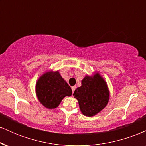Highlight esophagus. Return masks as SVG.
Here are the masks:
<instances>
[{
	"mask_svg": "<svg viewBox=\"0 0 146 146\" xmlns=\"http://www.w3.org/2000/svg\"><path fill=\"white\" fill-rule=\"evenodd\" d=\"M75 88H76V87H75V86H72L71 87V89H72V90H73V93L75 91Z\"/></svg>",
	"mask_w": 146,
	"mask_h": 146,
	"instance_id": "esophagus-1",
	"label": "esophagus"
}]
</instances>
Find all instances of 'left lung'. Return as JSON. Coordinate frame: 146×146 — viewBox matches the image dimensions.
<instances>
[{
    "label": "left lung",
    "mask_w": 146,
    "mask_h": 146,
    "mask_svg": "<svg viewBox=\"0 0 146 146\" xmlns=\"http://www.w3.org/2000/svg\"><path fill=\"white\" fill-rule=\"evenodd\" d=\"M78 101L80 109L84 116L98 115L108 104L110 90L106 80L98 71L86 75L82 80V86L73 94Z\"/></svg>",
    "instance_id": "1"
}]
</instances>
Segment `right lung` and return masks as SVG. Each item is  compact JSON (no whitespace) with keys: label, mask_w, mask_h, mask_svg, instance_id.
<instances>
[{"label":"right lung","mask_w":146,"mask_h":146,"mask_svg":"<svg viewBox=\"0 0 146 146\" xmlns=\"http://www.w3.org/2000/svg\"><path fill=\"white\" fill-rule=\"evenodd\" d=\"M38 101L48 109L56 108L66 96H71L72 90L59 71L48 70L39 77L36 83Z\"/></svg>","instance_id":"1"}]
</instances>
